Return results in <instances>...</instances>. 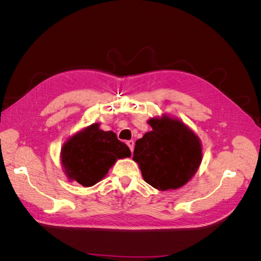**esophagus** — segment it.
Here are the masks:
<instances>
[{
    "mask_svg": "<svg viewBox=\"0 0 261 261\" xmlns=\"http://www.w3.org/2000/svg\"><path fill=\"white\" fill-rule=\"evenodd\" d=\"M126 144H127V146L129 147L130 151H133V150H134V146H135V143H134V140H128Z\"/></svg>",
    "mask_w": 261,
    "mask_h": 261,
    "instance_id": "esophagus-1",
    "label": "esophagus"
}]
</instances>
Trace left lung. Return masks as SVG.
Here are the masks:
<instances>
[{
	"instance_id": "1",
	"label": "left lung",
	"mask_w": 261,
	"mask_h": 261,
	"mask_svg": "<svg viewBox=\"0 0 261 261\" xmlns=\"http://www.w3.org/2000/svg\"><path fill=\"white\" fill-rule=\"evenodd\" d=\"M148 124L152 130L136 141L133 155L145 181L159 191L184 186L201 163L198 136L183 122L167 115L150 118Z\"/></svg>"
}]
</instances>
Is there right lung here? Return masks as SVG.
Listing matches in <instances>:
<instances>
[{
    "label": "right lung",
    "mask_w": 261,
    "mask_h": 261,
    "mask_svg": "<svg viewBox=\"0 0 261 261\" xmlns=\"http://www.w3.org/2000/svg\"><path fill=\"white\" fill-rule=\"evenodd\" d=\"M130 156V150L112 130L91 124L63 145L61 163L69 180L90 187L103 178L117 159Z\"/></svg>",
    "instance_id": "right-lung-1"
}]
</instances>
